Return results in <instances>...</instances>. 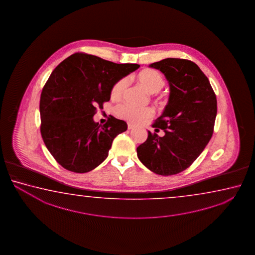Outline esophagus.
<instances>
[{
	"label": "esophagus",
	"mask_w": 255,
	"mask_h": 255,
	"mask_svg": "<svg viewBox=\"0 0 255 255\" xmlns=\"http://www.w3.org/2000/svg\"><path fill=\"white\" fill-rule=\"evenodd\" d=\"M134 128V125H133V124H130V123H128V129H133Z\"/></svg>",
	"instance_id": "esophagus-1"
}]
</instances>
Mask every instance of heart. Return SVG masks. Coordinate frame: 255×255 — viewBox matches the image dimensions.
<instances>
[{
  "instance_id": "heart-1",
  "label": "heart",
  "mask_w": 255,
  "mask_h": 255,
  "mask_svg": "<svg viewBox=\"0 0 255 255\" xmlns=\"http://www.w3.org/2000/svg\"><path fill=\"white\" fill-rule=\"evenodd\" d=\"M136 79L139 84L150 94L159 93L165 86V81L162 76L153 69H144L137 75ZM128 87V79L121 78L118 80L111 90V98L119 100ZM117 115L126 121L137 123L150 117L152 113L151 109L148 107L139 108L130 104H125L119 105L116 108Z\"/></svg>"
}]
</instances>
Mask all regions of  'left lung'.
<instances>
[{
	"instance_id": "1",
	"label": "left lung",
	"mask_w": 255,
	"mask_h": 255,
	"mask_svg": "<svg viewBox=\"0 0 255 255\" xmlns=\"http://www.w3.org/2000/svg\"><path fill=\"white\" fill-rule=\"evenodd\" d=\"M149 67L164 74L169 86L168 104L152 125L165 134L160 137L148 131L146 141L136 149L137 157L152 172L170 176L188 168L212 138L216 95L193 61L168 58Z\"/></svg>"
}]
</instances>
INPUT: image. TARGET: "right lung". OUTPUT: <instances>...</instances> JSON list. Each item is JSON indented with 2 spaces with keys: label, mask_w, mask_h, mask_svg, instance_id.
I'll return each mask as SVG.
<instances>
[{
  "label": "right lung",
  "mask_w": 255,
  "mask_h": 255,
  "mask_svg": "<svg viewBox=\"0 0 255 255\" xmlns=\"http://www.w3.org/2000/svg\"><path fill=\"white\" fill-rule=\"evenodd\" d=\"M139 67L86 53L72 54L57 66L42 91L40 116L43 142L59 164L86 173L108 157L113 139L128 125L113 116L101 125L94 115L111 99L113 85Z\"/></svg>",
  "instance_id": "add662e5"
}]
</instances>
